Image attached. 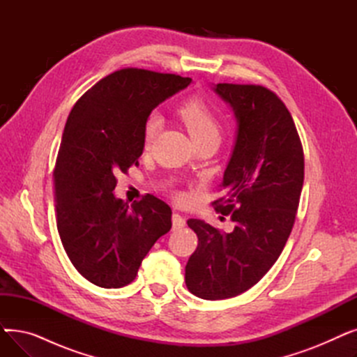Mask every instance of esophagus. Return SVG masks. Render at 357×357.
Here are the masks:
<instances>
[{
  "label": "esophagus",
  "instance_id": "esophagus-1",
  "mask_svg": "<svg viewBox=\"0 0 357 357\" xmlns=\"http://www.w3.org/2000/svg\"><path fill=\"white\" fill-rule=\"evenodd\" d=\"M172 227H174V230H179V229L185 227V218L175 213L172 215Z\"/></svg>",
  "mask_w": 357,
  "mask_h": 357
}]
</instances>
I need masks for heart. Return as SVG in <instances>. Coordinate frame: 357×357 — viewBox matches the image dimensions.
<instances>
[{
    "mask_svg": "<svg viewBox=\"0 0 357 357\" xmlns=\"http://www.w3.org/2000/svg\"><path fill=\"white\" fill-rule=\"evenodd\" d=\"M178 116L197 144L205 140L220 137V123L211 107L202 98L192 97L183 101L178 108ZM159 126L160 120L156 114L147 119L143 133L144 144L152 143Z\"/></svg>",
    "mask_w": 357,
    "mask_h": 357,
    "instance_id": "b5f03b06",
    "label": "heart"
}]
</instances>
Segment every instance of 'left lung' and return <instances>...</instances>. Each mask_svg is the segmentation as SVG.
<instances>
[{"mask_svg": "<svg viewBox=\"0 0 357 357\" xmlns=\"http://www.w3.org/2000/svg\"><path fill=\"white\" fill-rule=\"evenodd\" d=\"M214 91L237 120L233 153L224 171L215 211L230 215L234 230L220 231L202 220L188 226L198 236L185 266L190 292L217 301L256 285L273 266L291 234L304 183V152L291 112L261 85L217 84Z\"/></svg>", "mask_w": 357, "mask_h": 357, "instance_id": "1", "label": "left lung"}]
</instances>
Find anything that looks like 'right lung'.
Wrapping results in <instances>:
<instances>
[{"label": "right lung", "mask_w": 357, "mask_h": 357, "mask_svg": "<svg viewBox=\"0 0 357 357\" xmlns=\"http://www.w3.org/2000/svg\"><path fill=\"white\" fill-rule=\"evenodd\" d=\"M191 78L137 68L109 73L73 105L53 171L63 249L91 284L121 288L172 227L166 202L144 195L131 207L112 194L119 172L139 165L152 109Z\"/></svg>", "instance_id": "1"}]
</instances>
